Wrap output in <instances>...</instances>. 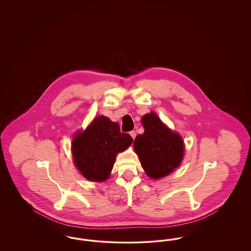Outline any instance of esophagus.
Instances as JSON below:
<instances>
[{
	"instance_id": "esophagus-1",
	"label": "esophagus",
	"mask_w": 251,
	"mask_h": 251,
	"mask_svg": "<svg viewBox=\"0 0 251 251\" xmlns=\"http://www.w3.org/2000/svg\"><path fill=\"white\" fill-rule=\"evenodd\" d=\"M130 135L132 137V139H134L135 136H136V133H135V131H130Z\"/></svg>"
}]
</instances>
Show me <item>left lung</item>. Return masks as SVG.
<instances>
[{"instance_id": "obj_1", "label": "left lung", "mask_w": 251, "mask_h": 251, "mask_svg": "<svg viewBox=\"0 0 251 251\" xmlns=\"http://www.w3.org/2000/svg\"><path fill=\"white\" fill-rule=\"evenodd\" d=\"M141 121L145 131L135 137L134 151L148 176L160 179L179 167L184 152L183 142L154 113L145 115Z\"/></svg>"}]
</instances>
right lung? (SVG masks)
<instances>
[{
	"mask_svg": "<svg viewBox=\"0 0 251 251\" xmlns=\"http://www.w3.org/2000/svg\"><path fill=\"white\" fill-rule=\"evenodd\" d=\"M132 142L129 133L121 132L120 125L100 116L72 140L74 164L85 179L102 181L109 177L117 154Z\"/></svg>",
	"mask_w": 251,
	"mask_h": 251,
	"instance_id": "obj_1",
	"label": "right lung"
}]
</instances>
